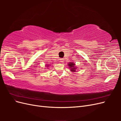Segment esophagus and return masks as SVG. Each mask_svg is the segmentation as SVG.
<instances>
[{"mask_svg": "<svg viewBox=\"0 0 121 121\" xmlns=\"http://www.w3.org/2000/svg\"><path fill=\"white\" fill-rule=\"evenodd\" d=\"M63 61H64L63 58H60V62H61V63H63Z\"/></svg>", "mask_w": 121, "mask_h": 121, "instance_id": "1", "label": "esophagus"}]
</instances>
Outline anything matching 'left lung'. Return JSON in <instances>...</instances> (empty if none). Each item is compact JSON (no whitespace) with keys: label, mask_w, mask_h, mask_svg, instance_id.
Instances as JSON below:
<instances>
[{"label":"left lung","mask_w":121,"mask_h":121,"mask_svg":"<svg viewBox=\"0 0 121 121\" xmlns=\"http://www.w3.org/2000/svg\"><path fill=\"white\" fill-rule=\"evenodd\" d=\"M69 68H71V71L72 72H76L75 69H76V68L75 67V64L74 63H69V64H68Z\"/></svg>","instance_id":"left-lung-1"}]
</instances>
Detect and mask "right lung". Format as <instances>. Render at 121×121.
Returning <instances> with one entry per match:
<instances>
[{"label":"right lung","instance_id":"obj_1","mask_svg":"<svg viewBox=\"0 0 121 121\" xmlns=\"http://www.w3.org/2000/svg\"><path fill=\"white\" fill-rule=\"evenodd\" d=\"M47 65V67H48V65Z\"/></svg>","mask_w":121,"mask_h":121}]
</instances>
